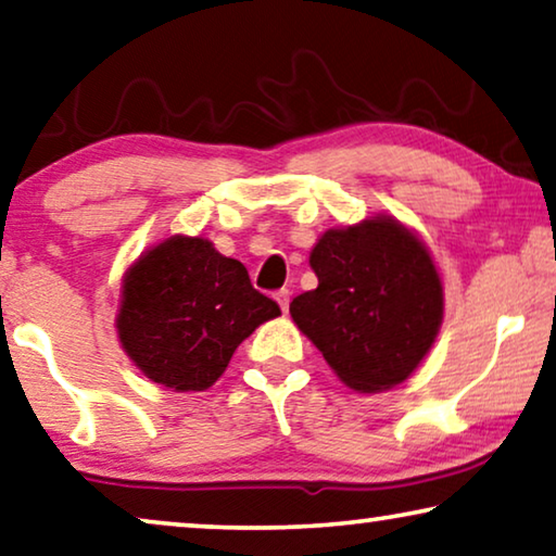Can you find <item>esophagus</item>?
Wrapping results in <instances>:
<instances>
[{"label":"esophagus","mask_w":556,"mask_h":556,"mask_svg":"<svg viewBox=\"0 0 556 556\" xmlns=\"http://www.w3.org/2000/svg\"><path fill=\"white\" fill-rule=\"evenodd\" d=\"M275 300L279 302L281 312L289 309V289H279V292H275Z\"/></svg>","instance_id":"esophagus-1"}]
</instances>
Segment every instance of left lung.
Here are the masks:
<instances>
[{"instance_id":"1","label":"left lung","mask_w":556,"mask_h":556,"mask_svg":"<svg viewBox=\"0 0 556 556\" xmlns=\"http://www.w3.org/2000/svg\"><path fill=\"white\" fill-rule=\"evenodd\" d=\"M317 289L289 304L337 377L359 392L407 379L442 325V281L427 247L392 217L329 229L312 250Z\"/></svg>"}]
</instances>
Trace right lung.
<instances>
[{"label":"right lung","mask_w":556,"mask_h":556,"mask_svg":"<svg viewBox=\"0 0 556 556\" xmlns=\"http://www.w3.org/2000/svg\"><path fill=\"white\" fill-rule=\"evenodd\" d=\"M281 314L256 292L244 264L202 237H172L124 279L117 329L144 375L177 392H202L262 321Z\"/></svg>","instance_id":"obj_1"}]
</instances>
